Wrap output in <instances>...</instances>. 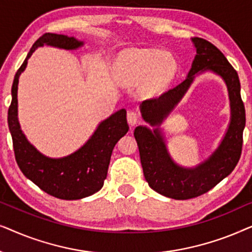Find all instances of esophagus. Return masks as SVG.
<instances>
[{
	"label": "esophagus",
	"instance_id": "34e87169",
	"mask_svg": "<svg viewBox=\"0 0 252 252\" xmlns=\"http://www.w3.org/2000/svg\"><path fill=\"white\" fill-rule=\"evenodd\" d=\"M127 122H128L130 126H134V125H136V124L140 123V117L136 112L128 111L127 112Z\"/></svg>",
	"mask_w": 252,
	"mask_h": 252
}]
</instances>
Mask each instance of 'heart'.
<instances>
[{
	"label": "heart",
	"mask_w": 252,
	"mask_h": 252,
	"mask_svg": "<svg viewBox=\"0 0 252 252\" xmlns=\"http://www.w3.org/2000/svg\"><path fill=\"white\" fill-rule=\"evenodd\" d=\"M119 73L126 82L143 81L147 95H157L170 84L177 72V61L158 49H130L123 53L118 62Z\"/></svg>",
	"instance_id": "1"
}]
</instances>
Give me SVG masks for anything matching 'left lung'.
<instances>
[{
  "mask_svg": "<svg viewBox=\"0 0 252 252\" xmlns=\"http://www.w3.org/2000/svg\"><path fill=\"white\" fill-rule=\"evenodd\" d=\"M191 41L197 54L187 78L158 98L143 101L141 113L151 126H159L184 97L196 75L212 71L225 81L230 102V123L221 143L208 159L188 168L174 163L158 127L150 130L146 126H137L134 130L147 182L158 194L174 199H189L205 194L232 173L242 153L246 126V109L237 72L211 42L201 37H192Z\"/></svg>",
  "mask_w": 252,
  "mask_h": 252,
  "instance_id": "obj_1",
  "label": "left lung"
}]
</instances>
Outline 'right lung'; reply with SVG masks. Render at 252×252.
I'll list each match as a JSON object with an SVG mask.
<instances>
[{
	"instance_id": "obj_1",
	"label": "right lung",
	"mask_w": 252,
	"mask_h": 252,
	"mask_svg": "<svg viewBox=\"0 0 252 252\" xmlns=\"http://www.w3.org/2000/svg\"><path fill=\"white\" fill-rule=\"evenodd\" d=\"M44 44L74 50L81 47L84 42L63 34H43L35 41L22 66L17 71L11 88V104L8 111V124L16 161L24 175L47 194L68 201L80 199L95 194L103 187L113 148L120 137L128 132L126 110H119L103 120L91 139L80 149L66 157L49 158L39 153L27 141L20 128L17 91L19 75L26 68L31 55L37 47Z\"/></svg>"
}]
</instances>
